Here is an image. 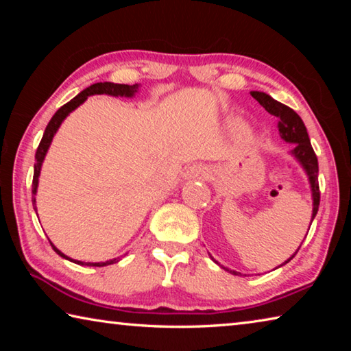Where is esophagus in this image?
I'll use <instances>...</instances> for the list:
<instances>
[{
    "instance_id": "34e87169",
    "label": "esophagus",
    "mask_w": 351,
    "mask_h": 351,
    "mask_svg": "<svg viewBox=\"0 0 351 351\" xmlns=\"http://www.w3.org/2000/svg\"><path fill=\"white\" fill-rule=\"evenodd\" d=\"M206 176H207V169L204 165H199V164L190 165V167L186 170V173H184V178H186V180H195V178H206Z\"/></svg>"
}]
</instances>
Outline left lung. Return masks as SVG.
I'll list each match as a JSON object with an SVG mask.
<instances>
[{
	"instance_id": "8db88e82",
	"label": "left lung",
	"mask_w": 351,
	"mask_h": 351,
	"mask_svg": "<svg viewBox=\"0 0 351 351\" xmlns=\"http://www.w3.org/2000/svg\"><path fill=\"white\" fill-rule=\"evenodd\" d=\"M251 96L257 100V102L263 106V108L268 111L269 114L280 119V121H278V133H280V138L285 142H288V144H293V148H291V152H289V156L300 165L302 170L305 171V175L308 178V182H310L311 199H313V213H311V223H313V219H314V217H316V213L319 210V201H320L319 182H317L319 165H317L316 153H314L313 147H311L310 136H308V133H306L305 123L294 110H291L289 106L277 102V100L272 99L269 94L261 93V91H251ZM311 223H310V226H311ZM299 247H297V251H299ZM297 251L291 255L287 261H283L280 266L287 265L288 261L297 254ZM210 258L215 261L217 265H219L218 261L212 257V255H210ZM219 266H221L223 269L229 271L230 274L241 276V272H237V271L226 268V266H223V265H219ZM280 266H277V268H280Z\"/></svg>"
}]
</instances>
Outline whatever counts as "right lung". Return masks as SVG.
Segmentation results:
<instances>
[{
  "label": "right lung",
  "instance_id": "obj_1",
  "mask_svg": "<svg viewBox=\"0 0 351 351\" xmlns=\"http://www.w3.org/2000/svg\"><path fill=\"white\" fill-rule=\"evenodd\" d=\"M141 88V83H134V85H121V83H111V82H99V83H94V85L88 86L86 90H83L82 93L77 94V96L69 100L68 104H64L62 108H58L57 112L52 119L47 123V127L45 130V134L43 138H41L40 145L37 148V153H35V164H34V180H32V204H34V209L37 212V198H35V195H37V189H38V178H40V171H41V165H43V161L46 158V153L49 150L51 147V142L54 139L56 133L58 132V128H60L62 122L66 119L71 112H73L75 108H79V106L85 102V100L90 97V96H96V94H106V96H112V97H128L132 99L134 97L136 94H138ZM38 215V213H37ZM51 246L54 251L60 255V257L66 258L69 261H74L77 265H82V266H108L112 263H117L121 257H116V258H111V260H106V261H96V263H91V261H80V260H73L68 255H64L62 251H58V249L52 245ZM125 255V254H123Z\"/></svg>",
  "mask_w": 351,
  "mask_h": 351
}]
</instances>
